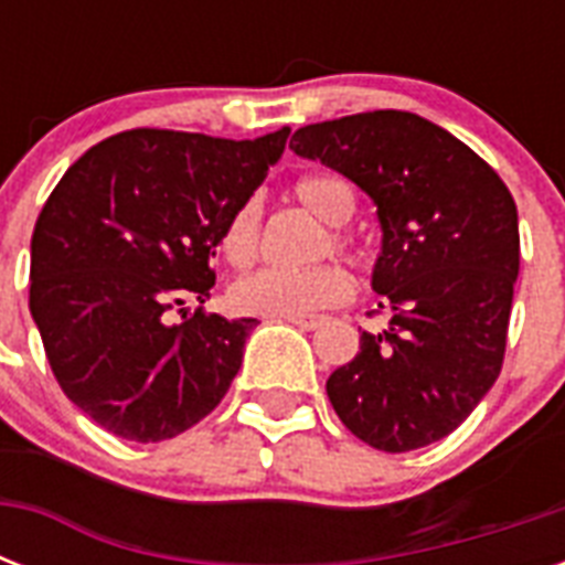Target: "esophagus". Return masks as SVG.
<instances>
[{
	"mask_svg": "<svg viewBox=\"0 0 565 565\" xmlns=\"http://www.w3.org/2000/svg\"><path fill=\"white\" fill-rule=\"evenodd\" d=\"M284 322L305 328V331H313V328H319L326 322V317H319V313H299V317H284Z\"/></svg>",
	"mask_w": 565,
	"mask_h": 565,
	"instance_id": "34e87169",
	"label": "esophagus"
}]
</instances>
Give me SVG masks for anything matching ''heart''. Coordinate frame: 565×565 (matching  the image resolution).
<instances>
[{
  "mask_svg": "<svg viewBox=\"0 0 565 565\" xmlns=\"http://www.w3.org/2000/svg\"><path fill=\"white\" fill-rule=\"evenodd\" d=\"M292 193L310 213L328 222L331 231L319 246V257L354 255V239L343 231V225L358 211V190L340 172H310L292 184ZM260 237H264V207L257 195H248L246 202L234 207L220 231V252L231 266L246 269L260 255ZM352 296V275L340 264H319L310 269H264L248 275L234 287V305L243 313L255 317L284 319L313 313V310L334 308Z\"/></svg>",
  "mask_w": 565,
  "mask_h": 565,
  "instance_id": "obj_1",
  "label": "heart"
}]
</instances>
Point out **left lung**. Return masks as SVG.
I'll list each match as a JSON object with an SVG mask.
<instances>
[{
  "label": "left lung",
  "instance_id": "obj_1",
  "mask_svg": "<svg viewBox=\"0 0 565 565\" xmlns=\"http://www.w3.org/2000/svg\"><path fill=\"white\" fill-rule=\"evenodd\" d=\"M290 149L375 199L384 248L372 287L390 326L331 372L328 398L354 437L413 451L460 428L508 349L519 216L508 184L446 128L370 110L299 128Z\"/></svg>",
  "mask_w": 565,
  "mask_h": 565
}]
</instances>
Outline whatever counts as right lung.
I'll list each match as a JSON object with an SVG mask.
<instances>
[{
    "label": "right lung",
    "instance_id": "add662e5",
    "mask_svg": "<svg viewBox=\"0 0 565 565\" xmlns=\"http://www.w3.org/2000/svg\"><path fill=\"white\" fill-rule=\"evenodd\" d=\"M290 128L257 140L131 128L57 181L31 234L29 308L64 395L114 437L161 443L225 398L255 319H222L211 257ZM181 312L179 327L166 322Z\"/></svg>",
    "mask_w": 565,
    "mask_h": 565
}]
</instances>
